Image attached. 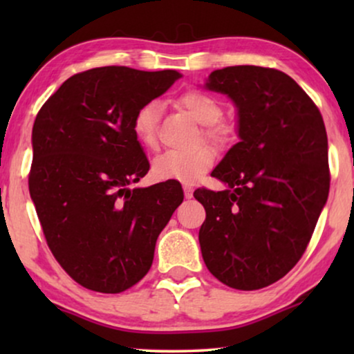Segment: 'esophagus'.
I'll return each instance as SVG.
<instances>
[{
    "label": "esophagus",
    "mask_w": 354,
    "mask_h": 354,
    "mask_svg": "<svg viewBox=\"0 0 354 354\" xmlns=\"http://www.w3.org/2000/svg\"><path fill=\"white\" fill-rule=\"evenodd\" d=\"M183 195H185V198H192L193 196V187L188 185V183H185V185H183Z\"/></svg>",
    "instance_id": "esophagus-1"
}]
</instances>
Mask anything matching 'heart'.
Returning a JSON list of instances; mask_svg holds the SVG:
<instances>
[{
    "mask_svg": "<svg viewBox=\"0 0 354 354\" xmlns=\"http://www.w3.org/2000/svg\"><path fill=\"white\" fill-rule=\"evenodd\" d=\"M178 103L196 122L206 125L205 137L214 145H224L229 138L225 127L219 122L222 108L212 96L203 91H187L178 98ZM161 114L159 101L142 104L133 115L132 129L135 137L145 148H156L158 124ZM216 154L209 147H200L193 151H166L153 161V176L158 180H177L183 183L196 182L214 164Z\"/></svg>",
    "mask_w": 354,
    "mask_h": 354,
    "instance_id": "1",
    "label": "heart"
}]
</instances>
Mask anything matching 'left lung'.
<instances>
[{
	"label": "left lung",
	"mask_w": 354,
	"mask_h": 354,
	"mask_svg": "<svg viewBox=\"0 0 354 354\" xmlns=\"http://www.w3.org/2000/svg\"><path fill=\"white\" fill-rule=\"evenodd\" d=\"M205 88L234 101L240 142L211 174L227 190L193 193L206 209L203 259L227 287L264 288L295 268L327 201L326 125L301 86L277 69L224 67Z\"/></svg>",
	"instance_id": "8db88e82"
}]
</instances>
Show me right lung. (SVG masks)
I'll return each instance as SVG.
<instances>
[{"instance_id":"1","label":"right lung","mask_w":354,"mask_h":354,"mask_svg":"<svg viewBox=\"0 0 354 354\" xmlns=\"http://www.w3.org/2000/svg\"><path fill=\"white\" fill-rule=\"evenodd\" d=\"M180 77L96 67L67 79L37 114L28 190L51 253L82 287L120 293L140 282L183 201L176 180L130 188L149 169L133 115Z\"/></svg>"}]
</instances>
